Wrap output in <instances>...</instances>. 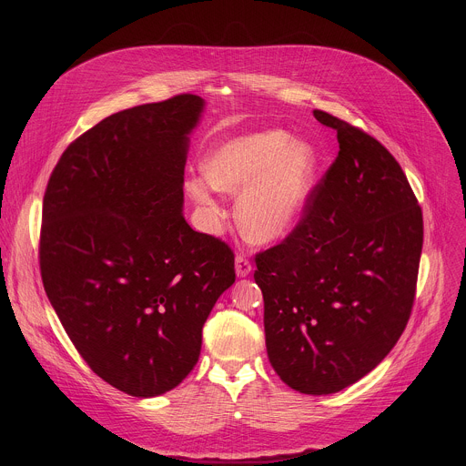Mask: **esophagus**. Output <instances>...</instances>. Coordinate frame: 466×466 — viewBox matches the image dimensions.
<instances>
[{"instance_id":"obj_1","label":"esophagus","mask_w":466,"mask_h":466,"mask_svg":"<svg viewBox=\"0 0 466 466\" xmlns=\"http://www.w3.org/2000/svg\"><path fill=\"white\" fill-rule=\"evenodd\" d=\"M250 271H252L250 259H248L245 254H238V256H236V275H238L239 279H243V277L250 275Z\"/></svg>"}]
</instances>
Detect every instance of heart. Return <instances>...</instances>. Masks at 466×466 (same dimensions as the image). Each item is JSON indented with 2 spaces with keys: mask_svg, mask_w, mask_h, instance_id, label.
<instances>
[{
  "mask_svg": "<svg viewBox=\"0 0 466 466\" xmlns=\"http://www.w3.org/2000/svg\"><path fill=\"white\" fill-rule=\"evenodd\" d=\"M317 164L311 146L291 140L284 130H261L216 147L205 160L203 173L219 191L241 190L236 219L243 234L254 243H273L299 223L315 184ZM208 185L201 178H189L186 187L216 221L223 210Z\"/></svg>",
  "mask_w": 466,
  "mask_h": 466,
  "instance_id": "heart-1",
  "label": "heart"
}]
</instances>
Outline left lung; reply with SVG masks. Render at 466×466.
Wrapping results in <instances>:
<instances>
[{
	"label": "left lung",
	"instance_id": "1",
	"mask_svg": "<svg viewBox=\"0 0 466 466\" xmlns=\"http://www.w3.org/2000/svg\"><path fill=\"white\" fill-rule=\"evenodd\" d=\"M339 153L295 228L256 254L268 356L291 389L338 392L369 374L410 320L424 241L422 210L394 157L322 110Z\"/></svg>",
	"mask_w": 466,
	"mask_h": 466
}]
</instances>
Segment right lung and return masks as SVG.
I'll return each mask as SVG.
<instances>
[{
	"label": "right lung",
	"mask_w": 466,
	"mask_h": 466,
	"mask_svg": "<svg viewBox=\"0 0 466 466\" xmlns=\"http://www.w3.org/2000/svg\"><path fill=\"white\" fill-rule=\"evenodd\" d=\"M205 101L116 112L74 140L46 193L40 275L86 365L130 396L177 387L236 280L232 248L182 216L187 135Z\"/></svg>",
	"instance_id": "obj_1"
}]
</instances>
